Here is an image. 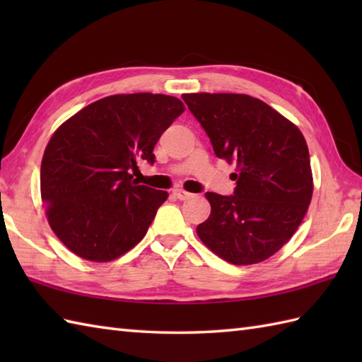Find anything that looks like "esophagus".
I'll list each match as a JSON object with an SVG mask.
<instances>
[{
	"mask_svg": "<svg viewBox=\"0 0 362 362\" xmlns=\"http://www.w3.org/2000/svg\"><path fill=\"white\" fill-rule=\"evenodd\" d=\"M173 194H174L177 199H180V201H188V199L193 197V194L188 193V191H185V189H174Z\"/></svg>",
	"mask_w": 362,
	"mask_h": 362,
	"instance_id": "obj_1",
	"label": "esophagus"
}]
</instances>
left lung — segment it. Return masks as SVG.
Wrapping results in <instances>:
<instances>
[{
  "label": "left lung",
  "mask_w": 362,
  "mask_h": 362,
  "mask_svg": "<svg viewBox=\"0 0 362 362\" xmlns=\"http://www.w3.org/2000/svg\"><path fill=\"white\" fill-rule=\"evenodd\" d=\"M209 135L216 157L235 161L232 196L206 193L210 218L201 241L236 266L272 257L296 233L313 196L305 138L271 105L249 95H182Z\"/></svg>",
  "instance_id": "8db88e82"
}]
</instances>
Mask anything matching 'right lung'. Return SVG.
<instances>
[{
    "mask_svg": "<svg viewBox=\"0 0 362 362\" xmlns=\"http://www.w3.org/2000/svg\"><path fill=\"white\" fill-rule=\"evenodd\" d=\"M185 110L166 95H113L83 107L46 146L40 189L52 232L76 255L104 263L140 243L166 191L138 185L161 134Z\"/></svg>",
    "mask_w": 362,
    "mask_h": 362,
    "instance_id": "obj_1",
    "label": "right lung"
}]
</instances>
